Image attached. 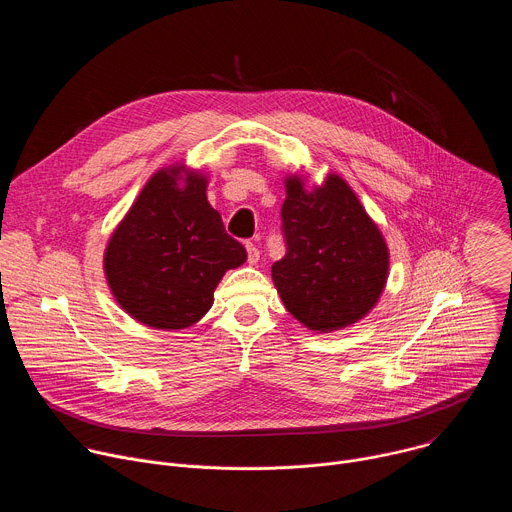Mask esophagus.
<instances>
[{"label": "esophagus", "mask_w": 512, "mask_h": 512, "mask_svg": "<svg viewBox=\"0 0 512 512\" xmlns=\"http://www.w3.org/2000/svg\"><path fill=\"white\" fill-rule=\"evenodd\" d=\"M247 259L251 265H255L259 261V249L253 243H247Z\"/></svg>", "instance_id": "esophagus-1"}]
</instances>
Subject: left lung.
<instances>
[{
	"label": "left lung",
	"mask_w": 512,
	"mask_h": 512,
	"mask_svg": "<svg viewBox=\"0 0 512 512\" xmlns=\"http://www.w3.org/2000/svg\"><path fill=\"white\" fill-rule=\"evenodd\" d=\"M281 221L287 253L271 267L287 312L314 332H334L379 302L389 249L383 233L338 174L308 188L285 178Z\"/></svg>",
	"instance_id": "left-lung-1"
}]
</instances>
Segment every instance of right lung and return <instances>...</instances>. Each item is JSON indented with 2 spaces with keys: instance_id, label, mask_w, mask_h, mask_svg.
<instances>
[{
  "instance_id": "obj_1",
  "label": "right lung",
  "mask_w": 512,
  "mask_h": 512,
  "mask_svg": "<svg viewBox=\"0 0 512 512\" xmlns=\"http://www.w3.org/2000/svg\"><path fill=\"white\" fill-rule=\"evenodd\" d=\"M206 176L174 164L143 186L113 231L103 269L117 304L158 330L196 324L229 269L247 261L206 200Z\"/></svg>"
}]
</instances>
